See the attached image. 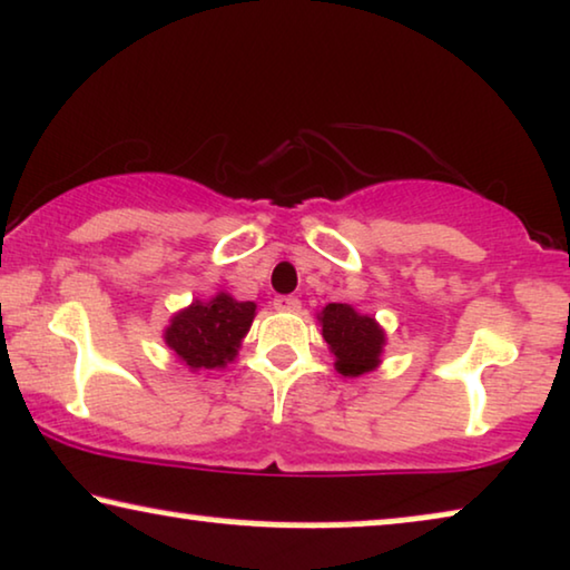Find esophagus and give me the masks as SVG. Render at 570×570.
Wrapping results in <instances>:
<instances>
[{"instance_id":"1","label":"esophagus","mask_w":570,"mask_h":570,"mask_svg":"<svg viewBox=\"0 0 570 570\" xmlns=\"http://www.w3.org/2000/svg\"><path fill=\"white\" fill-rule=\"evenodd\" d=\"M272 306H275L277 311H298L301 301L295 298V295H277V298L272 301Z\"/></svg>"}]
</instances>
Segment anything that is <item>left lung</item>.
I'll use <instances>...</instances> for the list:
<instances>
[{
  "label": "left lung",
  "mask_w": 570,
  "mask_h": 570,
  "mask_svg": "<svg viewBox=\"0 0 570 570\" xmlns=\"http://www.w3.org/2000/svg\"><path fill=\"white\" fill-rule=\"evenodd\" d=\"M322 334L337 357L342 376H361L379 365L384 332L371 316H361L347 303H330L322 311Z\"/></svg>",
  "instance_id": "left-lung-1"
}]
</instances>
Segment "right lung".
<instances>
[{"label": "right lung", "mask_w": 570, "mask_h": 570, "mask_svg": "<svg viewBox=\"0 0 570 570\" xmlns=\"http://www.w3.org/2000/svg\"><path fill=\"white\" fill-rule=\"evenodd\" d=\"M252 301L215 295L209 303H191L166 330V342L189 368H220L233 361L236 350L254 322Z\"/></svg>", "instance_id": "obj_1"}]
</instances>
